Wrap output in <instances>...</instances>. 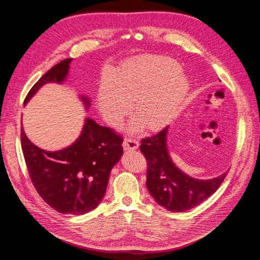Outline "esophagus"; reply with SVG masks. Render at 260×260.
Wrapping results in <instances>:
<instances>
[{"instance_id": "34e87169", "label": "esophagus", "mask_w": 260, "mask_h": 260, "mask_svg": "<svg viewBox=\"0 0 260 260\" xmlns=\"http://www.w3.org/2000/svg\"><path fill=\"white\" fill-rule=\"evenodd\" d=\"M122 147L124 151H133V149H137L139 147V142L133 139H124Z\"/></svg>"}]
</instances>
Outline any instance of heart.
<instances>
[{
	"mask_svg": "<svg viewBox=\"0 0 260 260\" xmlns=\"http://www.w3.org/2000/svg\"><path fill=\"white\" fill-rule=\"evenodd\" d=\"M179 66L171 59L154 57L125 62L112 77L111 86H102L98 94V108L109 123L119 122L130 104L138 119L130 131L138 133L144 127L161 129L175 119L190 90Z\"/></svg>",
	"mask_w": 260,
	"mask_h": 260,
	"instance_id": "b5f03b06",
	"label": "heart"
}]
</instances>
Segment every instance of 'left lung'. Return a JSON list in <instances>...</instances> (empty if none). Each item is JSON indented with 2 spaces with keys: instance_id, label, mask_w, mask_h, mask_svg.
<instances>
[{
  "instance_id": "1",
  "label": "left lung",
  "mask_w": 260,
  "mask_h": 260,
  "mask_svg": "<svg viewBox=\"0 0 260 260\" xmlns=\"http://www.w3.org/2000/svg\"><path fill=\"white\" fill-rule=\"evenodd\" d=\"M168 127L143 139L140 149L147 162L146 186L158 205L182 212L200 205L214 194L228 171L216 178L201 180L184 174L172 161L167 146Z\"/></svg>"
}]
</instances>
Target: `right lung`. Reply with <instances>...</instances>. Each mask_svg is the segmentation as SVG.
I'll return each mask as SVG.
<instances>
[{
    "label": "right lung",
    "instance_id": "add662e5",
    "mask_svg": "<svg viewBox=\"0 0 260 260\" xmlns=\"http://www.w3.org/2000/svg\"><path fill=\"white\" fill-rule=\"evenodd\" d=\"M73 58H67L44 74L27 94L26 105L46 83H62ZM85 109L90 99L80 95ZM21 148L29 176L39 195L61 214L84 215L103 200L111 171L123 154L122 138L113 129L85 118L80 136L73 144L50 152L35 145L21 128Z\"/></svg>",
    "mask_w": 260,
    "mask_h": 260
}]
</instances>
